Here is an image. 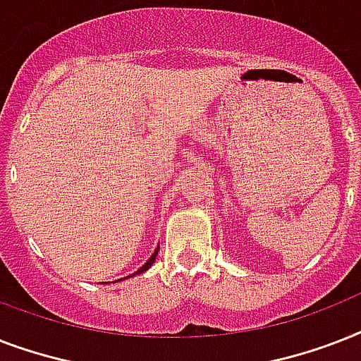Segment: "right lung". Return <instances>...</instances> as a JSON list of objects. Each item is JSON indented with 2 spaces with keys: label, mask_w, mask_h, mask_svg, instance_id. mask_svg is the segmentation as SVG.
I'll list each match as a JSON object with an SVG mask.
<instances>
[{
  "label": "right lung",
  "mask_w": 361,
  "mask_h": 361,
  "mask_svg": "<svg viewBox=\"0 0 361 361\" xmlns=\"http://www.w3.org/2000/svg\"><path fill=\"white\" fill-rule=\"evenodd\" d=\"M157 252H159V249H155V252H153V255H152V258H149V260H147V262L144 264V266H142V268L138 269V271H136V274H142V271H146V269L149 268V266H152L153 262H155V257H157ZM133 275H135V274H133Z\"/></svg>",
  "instance_id": "right-lung-1"
}]
</instances>
